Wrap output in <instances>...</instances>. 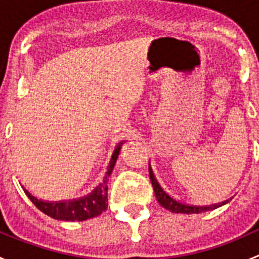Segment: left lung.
Masks as SVG:
<instances>
[{"mask_svg": "<svg viewBox=\"0 0 259 259\" xmlns=\"http://www.w3.org/2000/svg\"><path fill=\"white\" fill-rule=\"evenodd\" d=\"M149 176H150V180L151 184H153L154 192H155V197L158 199L159 204L163 205L165 209L170 210L171 213H187V214H198L202 213V211H208V210H213L215 208L221 207V205L226 204L227 202L219 203V204H214V205H205V207H195V205H188V204H183V203L177 202L176 199L170 197V195L166 194L165 192L163 190V188L159 185L158 180L155 179L154 177L153 170H151L150 165H149Z\"/></svg>", "mask_w": 259, "mask_h": 259, "instance_id": "left-lung-1", "label": "left lung"}]
</instances>
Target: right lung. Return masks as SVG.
Here are the masks:
<instances>
[{
  "label": "right lung",
  "mask_w": 259,
  "mask_h": 259,
  "mask_svg": "<svg viewBox=\"0 0 259 259\" xmlns=\"http://www.w3.org/2000/svg\"><path fill=\"white\" fill-rule=\"evenodd\" d=\"M122 143L115 149L113 156H111L110 164H109L108 171L104 178V182L94 190L91 194L86 195V197L81 198V199L69 200V202H42L31 195L27 190L23 188V192L26 193L31 202L36 205L37 209H40L46 215L51 217V218L57 219V221H66V222H81L86 221V219L95 218V217L100 215L103 211L106 210L108 208V179L110 177L111 171L116 161L117 155H119L120 148H121Z\"/></svg>",
  "instance_id": "obj_1"
}]
</instances>
